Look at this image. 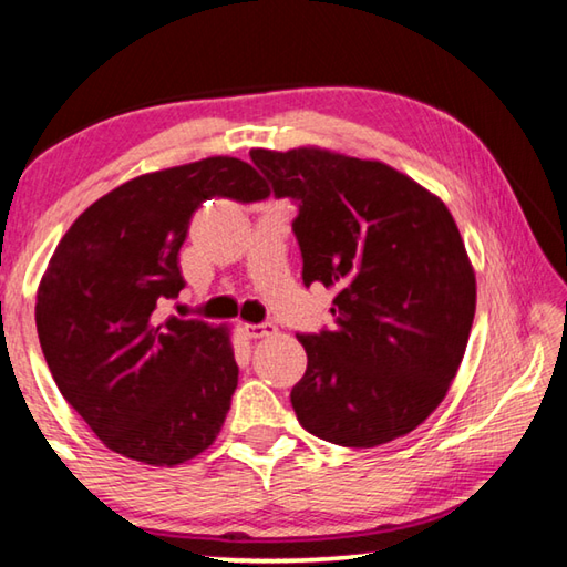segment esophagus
Masks as SVG:
<instances>
[{"mask_svg":"<svg viewBox=\"0 0 567 567\" xmlns=\"http://www.w3.org/2000/svg\"><path fill=\"white\" fill-rule=\"evenodd\" d=\"M277 328L270 322H262V324H245V334L249 340H262V338H270V334H275Z\"/></svg>","mask_w":567,"mask_h":567,"instance_id":"obj_1","label":"esophagus"}]
</instances>
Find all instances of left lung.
Segmentation results:
<instances>
[{"label": "left lung", "instance_id": "obj_1", "mask_svg": "<svg viewBox=\"0 0 567 567\" xmlns=\"http://www.w3.org/2000/svg\"><path fill=\"white\" fill-rule=\"evenodd\" d=\"M249 157L292 223L302 282L338 290L334 328L297 334L307 370L292 408L307 433L375 447L422 425L445 400L475 318V270L443 199L378 159L322 147Z\"/></svg>", "mask_w": 567, "mask_h": 567}]
</instances>
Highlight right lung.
I'll return each instance as SVG.
<instances>
[{
    "mask_svg": "<svg viewBox=\"0 0 567 567\" xmlns=\"http://www.w3.org/2000/svg\"><path fill=\"white\" fill-rule=\"evenodd\" d=\"M267 195L252 165L207 157L114 187L56 245L37 334L64 400L114 453L172 467L215 443L239 372L229 328L155 310L185 287L177 262L195 209Z\"/></svg>",
    "mask_w": 567,
    "mask_h": 567,
    "instance_id": "obj_1",
    "label": "right lung"
}]
</instances>
